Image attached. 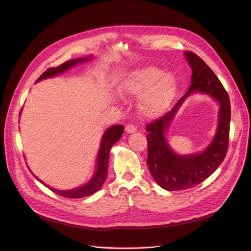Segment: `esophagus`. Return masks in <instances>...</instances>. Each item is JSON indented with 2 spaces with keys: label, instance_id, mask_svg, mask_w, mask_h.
Masks as SVG:
<instances>
[{
  "label": "esophagus",
  "instance_id": "1",
  "mask_svg": "<svg viewBox=\"0 0 251 251\" xmlns=\"http://www.w3.org/2000/svg\"><path fill=\"white\" fill-rule=\"evenodd\" d=\"M136 131H137V128H136V126L134 125H126V133H135Z\"/></svg>",
  "mask_w": 251,
  "mask_h": 251
}]
</instances>
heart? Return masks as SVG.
Masks as SVG:
<instances>
[{
    "mask_svg": "<svg viewBox=\"0 0 251 251\" xmlns=\"http://www.w3.org/2000/svg\"><path fill=\"white\" fill-rule=\"evenodd\" d=\"M121 91L126 95L140 96V110L147 116H157L169 107L177 91V80L171 73L156 67H144L125 79Z\"/></svg>",
    "mask_w": 251,
    "mask_h": 251,
    "instance_id": "1",
    "label": "heart"
}]
</instances>
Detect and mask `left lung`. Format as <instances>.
I'll list each match as a JSON object with an SVG mask.
<instances>
[{
  "label": "left lung",
  "mask_w": 251,
  "mask_h": 251,
  "mask_svg": "<svg viewBox=\"0 0 251 251\" xmlns=\"http://www.w3.org/2000/svg\"><path fill=\"white\" fill-rule=\"evenodd\" d=\"M184 54L193 71L191 87L170 112L146 126V131L149 132L147 136L149 170L158 185L166 191H181L200 184L223 162L228 149L230 126L228 94L203 59L191 51H185ZM196 92L208 94L219 102L217 133L202 153L180 156L170 150L165 139V132L181 102L187 96Z\"/></svg>",
  "instance_id": "obj_1"
}]
</instances>
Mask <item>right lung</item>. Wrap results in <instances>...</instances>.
<instances>
[{
    "label": "right lung",
    "instance_id": "obj_1",
    "mask_svg": "<svg viewBox=\"0 0 251 251\" xmlns=\"http://www.w3.org/2000/svg\"><path fill=\"white\" fill-rule=\"evenodd\" d=\"M91 56L88 57H83V58H77V59H71L68 60V62L59 65L58 67L55 68H49L46 71H45L41 76L37 78L36 81L48 78V77H53L56 76L57 74H62L66 70L69 69V68L75 66L76 64L83 63L85 60H89ZM124 126L121 125H116L113 126L110 128H108L107 131L104 132L102 138H101V146L100 149V151H98V156H97V170L94 174V176L92 177L88 183L85 185H82L80 187L70 189V191H58V189H54L52 187H49L52 192H54L55 194L65 197V198H70V199H78V198H83V197H88L93 195L96 193L98 189L101 187V185L104 183L105 179H107L108 176V166H109V156H110V151L111 148L113 147V144L117 142L121 135L124 134ZM36 178V177H35ZM37 179V178H36ZM40 182H42L40 179H37ZM44 184V182H42Z\"/></svg>",
    "mask_w": 251,
    "mask_h": 251
}]
</instances>
